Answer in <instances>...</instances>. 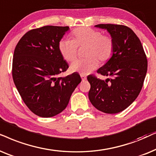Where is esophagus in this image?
I'll list each match as a JSON object with an SVG mask.
<instances>
[{
    "label": "esophagus",
    "instance_id": "34e87169",
    "mask_svg": "<svg viewBox=\"0 0 156 156\" xmlns=\"http://www.w3.org/2000/svg\"><path fill=\"white\" fill-rule=\"evenodd\" d=\"M80 77H81L82 81H85L86 80V76H84V75H80Z\"/></svg>",
    "mask_w": 156,
    "mask_h": 156
}]
</instances>
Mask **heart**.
Listing matches in <instances>:
<instances>
[{
  "mask_svg": "<svg viewBox=\"0 0 156 156\" xmlns=\"http://www.w3.org/2000/svg\"><path fill=\"white\" fill-rule=\"evenodd\" d=\"M73 40L62 39L58 49L66 61H73L76 58L78 47L86 46V59L76 60L70 66V70L80 75H88L102 63L111 58L114 51V41L111 36L102 35L100 31L87 27L75 29L72 33Z\"/></svg>",
  "mask_w": 156,
  "mask_h": 156,
  "instance_id": "1",
  "label": "heart"
}]
</instances>
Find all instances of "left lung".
I'll return each instance as SVG.
<instances>
[{"instance_id":"obj_1","label":"left lung","mask_w":156,"mask_h":156,"mask_svg":"<svg viewBox=\"0 0 156 156\" xmlns=\"http://www.w3.org/2000/svg\"><path fill=\"white\" fill-rule=\"evenodd\" d=\"M95 26L111 34L114 51L108 61L97 70L109 78L101 80L94 75L87 77L90 84L88 98L99 111L118 113L127 108L140 93L148 68L147 58L140 41L130 28L116 24Z\"/></svg>"}]
</instances>
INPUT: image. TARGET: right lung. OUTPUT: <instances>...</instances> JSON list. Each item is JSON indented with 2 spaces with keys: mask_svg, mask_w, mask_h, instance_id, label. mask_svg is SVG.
<instances>
[{
  "mask_svg": "<svg viewBox=\"0 0 156 156\" xmlns=\"http://www.w3.org/2000/svg\"><path fill=\"white\" fill-rule=\"evenodd\" d=\"M68 30V26H53L33 29L20 39L14 51V83L25 104L40 117L61 113L81 82L78 73L58 76L68 68L58 49L60 41Z\"/></svg>",
  "mask_w": 156,
  "mask_h": 156,
  "instance_id": "obj_1",
  "label": "right lung"
}]
</instances>
